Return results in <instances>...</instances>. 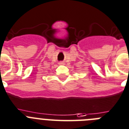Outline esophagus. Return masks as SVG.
I'll use <instances>...</instances> for the list:
<instances>
[{"mask_svg": "<svg viewBox=\"0 0 129 129\" xmlns=\"http://www.w3.org/2000/svg\"><path fill=\"white\" fill-rule=\"evenodd\" d=\"M59 63H60V65H63V64H64V62H63V61H60Z\"/></svg>", "mask_w": 129, "mask_h": 129, "instance_id": "esophagus-1", "label": "esophagus"}]
</instances>
